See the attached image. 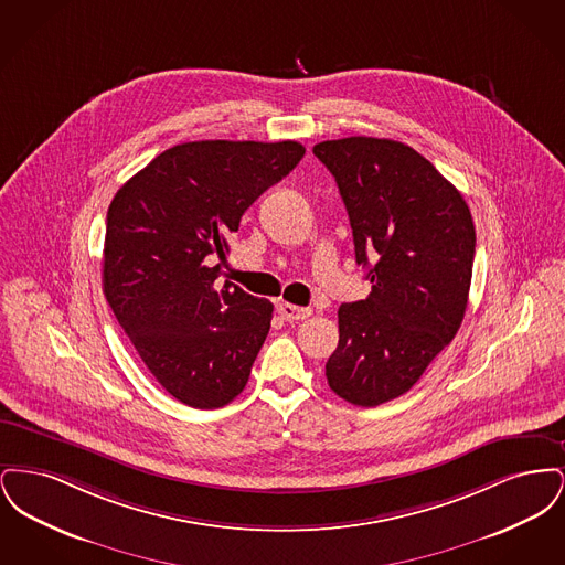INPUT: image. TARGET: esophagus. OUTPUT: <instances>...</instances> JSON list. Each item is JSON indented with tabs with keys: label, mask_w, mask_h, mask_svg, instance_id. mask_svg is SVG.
<instances>
[{
	"label": "esophagus",
	"mask_w": 565,
	"mask_h": 565,
	"mask_svg": "<svg viewBox=\"0 0 565 565\" xmlns=\"http://www.w3.org/2000/svg\"><path fill=\"white\" fill-rule=\"evenodd\" d=\"M277 311H279V316H281L286 322H300V320H307V318L311 316V309H307V307H296V305H290V302H281V305L277 307Z\"/></svg>",
	"instance_id": "34e87169"
}]
</instances>
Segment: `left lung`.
<instances>
[{"instance_id":"obj_1","label":"left lung","mask_w":565,"mask_h":565,"mask_svg":"<svg viewBox=\"0 0 565 565\" xmlns=\"http://www.w3.org/2000/svg\"><path fill=\"white\" fill-rule=\"evenodd\" d=\"M350 214L373 290L339 307L330 390L355 406L408 392L456 337L470 292L475 222L459 190L411 146L345 137L313 146ZM376 263L371 266L367 256Z\"/></svg>"}]
</instances>
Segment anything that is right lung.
<instances>
[{"label":"right lung","instance_id":"add662e5","mask_svg":"<svg viewBox=\"0 0 565 565\" xmlns=\"http://www.w3.org/2000/svg\"><path fill=\"white\" fill-rule=\"evenodd\" d=\"M302 154L290 139L180 143L109 203L104 295L148 371L180 403L220 408L249 379L273 305L231 281L217 286L226 239Z\"/></svg>","mask_w":565,"mask_h":565}]
</instances>
